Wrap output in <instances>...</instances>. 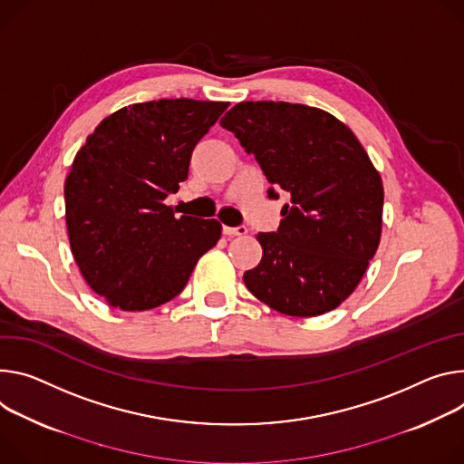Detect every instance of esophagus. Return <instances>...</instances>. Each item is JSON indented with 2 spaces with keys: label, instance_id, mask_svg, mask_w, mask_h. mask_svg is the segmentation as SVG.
I'll use <instances>...</instances> for the list:
<instances>
[{
  "label": "esophagus",
  "instance_id": "1",
  "mask_svg": "<svg viewBox=\"0 0 464 464\" xmlns=\"http://www.w3.org/2000/svg\"><path fill=\"white\" fill-rule=\"evenodd\" d=\"M224 235H227V237H244V235H247V227L246 226H238V227L224 226Z\"/></svg>",
  "mask_w": 464,
  "mask_h": 464
}]
</instances>
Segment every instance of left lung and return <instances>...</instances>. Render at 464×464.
Instances as JSON below:
<instances>
[{
  "instance_id": "1",
  "label": "left lung",
  "mask_w": 464,
  "mask_h": 464,
  "mask_svg": "<svg viewBox=\"0 0 464 464\" xmlns=\"http://www.w3.org/2000/svg\"><path fill=\"white\" fill-rule=\"evenodd\" d=\"M220 123L290 192L279 229L257 235L263 259L244 272L247 290L288 316L336 309L382 238L385 194L368 153L346 123L302 103L242 102Z\"/></svg>"
}]
</instances>
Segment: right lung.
<instances>
[{
	"label": "right lung",
	"mask_w": 464,
	"mask_h": 464,
	"mask_svg": "<svg viewBox=\"0 0 464 464\" xmlns=\"http://www.w3.org/2000/svg\"><path fill=\"white\" fill-rule=\"evenodd\" d=\"M227 102L188 98L123 107L100 121L64 183L72 256L111 307L148 311L176 298L222 224L176 218L166 205L188 176L196 144Z\"/></svg>",
	"instance_id": "right-lung-1"
}]
</instances>
